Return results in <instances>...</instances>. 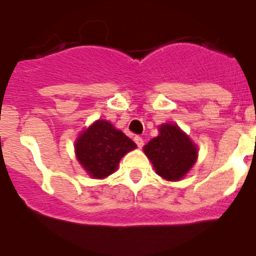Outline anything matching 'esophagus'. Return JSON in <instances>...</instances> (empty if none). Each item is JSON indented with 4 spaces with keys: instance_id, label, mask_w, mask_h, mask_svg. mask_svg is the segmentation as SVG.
Masks as SVG:
<instances>
[{
    "instance_id": "esophagus-1",
    "label": "esophagus",
    "mask_w": 256,
    "mask_h": 256,
    "mask_svg": "<svg viewBox=\"0 0 256 256\" xmlns=\"http://www.w3.org/2000/svg\"><path fill=\"white\" fill-rule=\"evenodd\" d=\"M134 140H135V142H136V145L139 146V148H142V145H144V140H142V136H135L134 138Z\"/></svg>"
}]
</instances>
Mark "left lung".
Instances as JSON below:
<instances>
[{"label": "left lung", "instance_id": "obj_1", "mask_svg": "<svg viewBox=\"0 0 256 256\" xmlns=\"http://www.w3.org/2000/svg\"><path fill=\"white\" fill-rule=\"evenodd\" d=\"M144 152L156 174L168 181L182 178L198 156L196 148L186 134L170 124L160 126V135L145 145Z\"/></svg>", "mask_w": 256, "mask_h": 256}]
</instances>
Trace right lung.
Returning <instances> with one entry per match:
<instances>
[{
	"label": "right lung",
	"instance_id": "add662e5",
	"mask_svg": "<svg viewBox=\"0 0 256 256\" xmlns=\"http://www.w3.org/2000/svg\"><path fill=\"white\" fill-rule=\"evenodd\" d=\"M135 148V142L122 131L103 120L85 130L75 144L78 160L94 178L114 174L121 158Z\"/></svg>",
	"mask_w": 256,
	"mask_h": 256
}]
</instances>
